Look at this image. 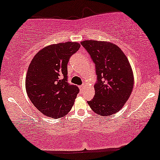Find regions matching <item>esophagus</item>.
Here are the masks:
<instances>
[{
    "label": "esophagus",
    "mask_w": 160,
    "mask_h": 160,
    "mask_svg": "<svg viewBox=\"0 0 160 160\" xmlns=\"http://www.w3.org/2000/svg\"><path fill=\"white\" fill-rule=\"evenodd\" d=\"M84 88H85V86H84V85H82V86H80V89L81 90L82 92L83 91V90H84Z\"/></svg>",
    "instance_id": "34e87169"
}]
</instances>
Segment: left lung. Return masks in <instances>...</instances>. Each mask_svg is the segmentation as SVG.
Here are the masks:
<instances>
[{
  "instance_id": "left-lung-1",
  "label": "left lung",
  "mask_w": 160,
  "mask_h": 160,
  "mask_svg": "<svg viewBox=\"0 0 160 160\" xmlns=\"http://www.w3.org/2000/svg\"><path fill=\"white\" fill-rule=\"evenodd\" d=\"M95 65L97 82L95 96L87 101L91 109L101 116L116 113L128 101L134 78L128 58L120 48L109 42H81Z\"/></svg>"
}]
</instances>
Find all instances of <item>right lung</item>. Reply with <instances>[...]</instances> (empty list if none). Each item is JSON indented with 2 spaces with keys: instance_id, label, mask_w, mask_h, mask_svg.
<instances>
[{
  "instance_id": "1",
  "label": "right lung",
  "mask_w": 160,
  "mask_h": 160,
  "mask_svg": "<svg viewBox=\"0 0 160 160\" xmlns=\"http://www.w3.org/2000/svg\"><path fill=\"white\" fill-rule=\"evenodd\" d=\"M78 42L51 45L40 50L32 59L26 76V91L36 109L50 118L68 114L80 92L68 82L67 65L80 48Z\"/></svg>"
}]
</instances>
